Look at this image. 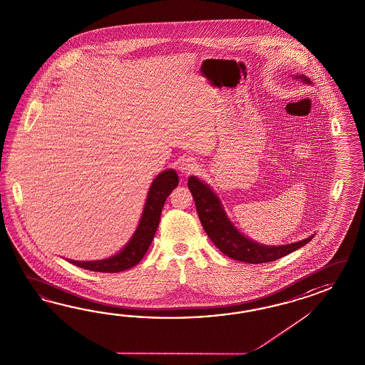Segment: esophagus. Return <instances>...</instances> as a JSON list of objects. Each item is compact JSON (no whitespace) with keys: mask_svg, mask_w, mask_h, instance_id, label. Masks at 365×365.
I'll return each mask as SVG.
<instances>
[{"mask_svg":"<svg viewBox=\"0 0 365 365\" xmlns=\"http://www.w3.org/2000/svg\"><path fill=\"white\" fill-rule=\"evenodd\" d=\"M179 170L185 174V175H190V174H194L196 170H197V165L190 158H185V160L179 162Z\"/></svg>","mask_w":365,"mask_h":365,"instance_id":"34e87169","label":"esophagus"}]
</instances>
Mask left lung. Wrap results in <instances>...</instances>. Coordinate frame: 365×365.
I'll list each match as a JSON object with an SVG mask.
<instances>
[{
  "label": "left lung",
  "mask_w": 365,
  "mask_h": 365,
  "mask_svg": "<svg viewBox=\"0 0 365 365\" xmlns=\"http://www.w3.org/2000/svg\"><path fill=\"white\" fill-rule=\"evenodd\" d=\"M297 78L310 83L306 76ZM188 188L195 200L196 211L205 233L225 256L233 259L247 264H262L276 261L278 258L287 256L289 253L301 248L314 237L312 236L306 240L279 247L261 245L236 231V228L232 225L224 212L219 199L210 187L195 177H191L188 179Z\"/></svg>",
  "instance_id": "1"
}]
</instances>
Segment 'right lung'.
<instances>
[{"label": "right lung", "mask_w": 365, "mask_h": 365, "mask_svg": "<svg viewBox=\"0 0 365 365\" xmlns=\"http://www.w3.org/2000/svg\"><path fill=\"white\" fill-rule=\"evenodd\" d=\"M178 175L174 170H166L154 179L148 194V200L145 203L140 225L132 240L128 242V245L118 255L100 261L70 259V262L76 267L100 273H117L137 265L150 247L151 241L154 239V235L160 224L163 205L168 196L171 194V191L178 186Z\"/></svg>", "instance_id": "add662e5"}]
</instances>
